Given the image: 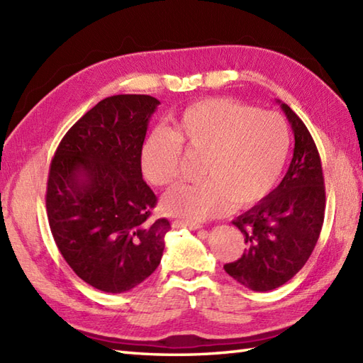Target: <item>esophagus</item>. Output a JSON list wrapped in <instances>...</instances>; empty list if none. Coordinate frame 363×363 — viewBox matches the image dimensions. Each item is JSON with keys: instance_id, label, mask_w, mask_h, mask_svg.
Instances as JSON below:
<instances>
[{"instance_id": "34e87169", "label": "esophagus", "mask_w": 363, "mask_h": 363, "mask_svg": "<svg viewBox=\"0 0 363 363\" xmlns=\"http://www.w3.org/2000/svg\"><path fill=\"white\" fill-rule=\"evenodd\" d=\"M172 226L177 228V229H179V228H187L190 230H196V233L199 234V237H203V238L207 237V230L203 229L201 226H198V225H190V223H184V221H173Z\"/></svg>"}]
</instances>
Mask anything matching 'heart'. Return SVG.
<instances>
[{"instance_id":"heart-1","label":"heart","mask_w":363,"mask_h":363,"mask_svg":"<svg viewBox=\"0 0 363 363\" xmlns=\"http://www.w3.org/2000/svg\"><path fill=\"white\" fill-rule=\"evenodd\" d=\"M204 156L206 179L182 184L162 199L165 213L199 223L250 207L276 186L290 150L285 121L230 98H207L187 106L174 120V133L154 128L142 146V172L152 186H169L181 173L184 147Z\"/></svg>"}]
</instances>
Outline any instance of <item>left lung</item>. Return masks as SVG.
<instances>
[{
	"instance_id": "8db88e82",
	"label": "left lung",
	"mask_w": 363,
	"mask_h": 363,
	"mask_svg": "<svg viewBox=\"0 0 363 363\" xmlns=\"http://www.w3.org/2000/svg\"><path fill=\"white\" fill-rule=\"evenodd\" d=\"M295 134L290 167L273 191L233 221L245 235L243 256L225 272L254 291H268L290 281L318 242L326 194L320 154L298 115L281 103Z\"/></svg>"
}]
</instances>
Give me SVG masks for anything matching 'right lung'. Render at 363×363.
I'll list each match as a JSON object with an SVG mask.
<instances>
[{"label": "right lung", "mask_w": 363, "mask_h": 363, "mask_svg": "<svg viewBox=\"0 0 363 363\" xmlns=\"http://www.w3.org/2000/svg\"><path fill=\"white\" fill-rule=\"evenodd\" d=\"M159 99L99 101L60 140L51 160L46 212L65 262L84 282L123 293L160 264L167 218L150 220L157 198L142 177V146Z\"/></svg>", "instance_id": "add662e5"}]
</instances>
